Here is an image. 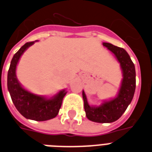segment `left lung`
I'll return each mask as SVG.
<instances>
[{
	"instance_id": "1",
	"label": "left lung",
	"mask_w": 152,
	"mask_h": 152,
	"mask_svg": "<svg viewBox=\"0 0 152 152\" xmlns=\"http://www.w3.org/2000/svg\"><path fill=\"white\" fill-rule=\"evenodd\" d=\"M103 45L114 54L120 63L123 78L119 94L115 98L104 102L97 107L89 105L83 91V98L87 119L95 123H108L119 119L131 103L136 88V72L134 64L123 48L109 43H103Z\"/></svg>"
}]
</instances>
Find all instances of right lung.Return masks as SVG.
Here are the masks:
<instances>
[{"mask_svg": "<svg viewBox=\"0 0 152 152\" xmlns=\"http://www.w3.org/2000/svg\"><path fill=\"white\" fill-rule=\"evenodd\" d=\"M33 44L34 41L25 44L12 58L8 72V90L15 108L25 118L46 121L57 116L67 92L62 90L51 98H46L30 93L21 86L16 77V66L25 50Z\"/></svg>", "mask_w": 152, "mask_h": 152, "instance_id": "add662e5", "label": "right lung"}]
</instances>
